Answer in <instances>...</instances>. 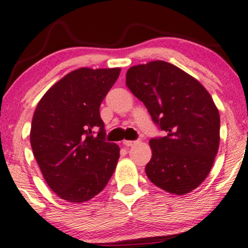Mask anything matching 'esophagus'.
Returning <instances> with one entry per match:
<instances>
[{"instance_id":"esophagus-1","label":"esophagus","mask_w":248,"mask_h":248,"mask_svg":"<svg viewBox=\"0 0 248 248\" xmlns=\"http://www.w3.org/2000/svg\"><path fill=\"white\" fill-rule=\"evenodd\" d=\"M137 143V140H124V146H127V147H129V146H133V145H135Z\"/></svg>"}]
</instances>
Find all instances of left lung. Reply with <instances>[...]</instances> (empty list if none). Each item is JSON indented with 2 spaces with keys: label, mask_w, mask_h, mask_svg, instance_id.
Segmentation results:
<instances>
[{
  "label": "left lung",
  "mask_w": 248,
  "mask_h": 248,
  "mask_svg": "<svg viewBox=\"0 0 248 248\" xmlns=\"http://www.w3.org/2000/svg\"><path fill=\"white\" fill-rule=\"evenodd\" d=\"M126 85L167 133L150 140L148 179L176 195L194 190L207 177L219 150L220 115L209 92L164 61L131 67Z\"/></svg>",
  "instance_id": "8db88e82"
}]
</instances>
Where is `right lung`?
<instances>
[{
    "label": "right lung",
    "mask_w": 248,
    "mask_h": 248,
    "mask_svg": "<svg viewBox=\"0 0 248 248\" xmlns=\"http://www.w3.org/2000/svg\"><path fill=\"white\" fill-rule=\"evenodd\" d=\"M120 68H80L38 102L31 129L32 153L49 188L72 203L90 201L113 174L120 148L105 140L100 107Z\"/></svg>",
    "instance_id": "1"
}]
</instances>
